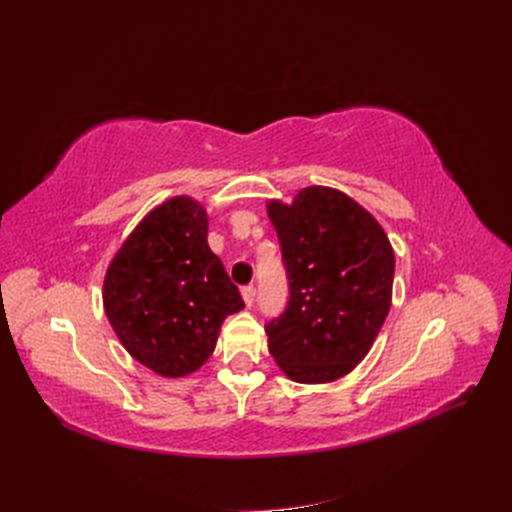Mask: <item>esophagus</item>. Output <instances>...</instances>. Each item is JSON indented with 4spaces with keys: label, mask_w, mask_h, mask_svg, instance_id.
Wrapping results in <instances>:
<instances>
[{
    "label": "esophagus",
    "mask_w": 512,
    "mask_h": 512,
    "mask_svg": "<svg viewBox=\"0 0 512 512\" xmlns=\"http://www.w3.org/2000/svg\"><path fill=\"white\" fill-rule=\"evenodd\" d=\"M241 294H243V301L247 307L254 305V299H256V288L250 284V286H243L241 288Z\"/></svg>",
    "instance_id": "34e87169"
}]
</instances>
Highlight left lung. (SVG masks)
Here are the masks:
<instances>
[{"label": "left lung", "mask_w": 512, "mask_h": 512, "mask_svg": "<svg viewBox=\"0 0 512 512\" xmlns=\"http://www.w3.org/2000/svg\"><path fill=\"white\" fill-rule=\"evenodd\" d=\"M288 275L284 312L265 324L269 352L297 382H331L359 365L391 309L393 247L350 196L305 188L269 203Z\"/></svg>", "instance_id": "8db88e82"}]
</instances>
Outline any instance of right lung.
Returning a JSON list of instances; mask_svg holds the SVG:
<instances>
[{
    "mask_svg": "<svg viewBox=\"0 0 512 512\" xmlns=\"http://www.w3.org/2000/svg\"><path fill=\"white\" fill-rule=\"evenodd\" d=\"M104 309L138 363L166 378L192 374L218 342L239 288L207 245V211L166 200L121 245L104 280Z\"/></svg>",
    "mask_w": 512,
    "mask_h": 512,
    "instance_id": "add662e5",
    "label": "right lung"
}]
</instances>
